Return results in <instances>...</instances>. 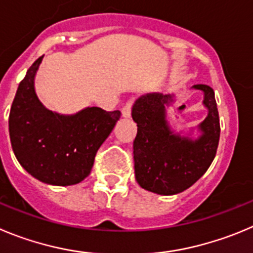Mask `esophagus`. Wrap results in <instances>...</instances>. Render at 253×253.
<instances>
[{
    "label": "esophagus",
    "mask_w": 253,
    "mask_h": 253,
    "mask_svg": "<svg viewBox=\"0 0 253 253\" xmlns=\"http://www.w3.org/2000/svg\"><path fill=\"white\" fill-rule=\"evenodd\" d=\"M132 105H133V100H129L125 103V106L122 107V117L127 119V117H129V116H131Z\"/></svg>",
    "instance_id": "34e87169"
}]
</instances>
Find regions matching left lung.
I'll return each instance as SVG.
<instances>
[{"mask_svg": "<svg viewBox=\"0 0 253 253\" xmlns=\"http://www.w3.org/2000/svg\"><path fill=\"white\" fill-rule=\"evenodd\" d=\"M205 94L209 115L198 128L202 134L192 141L173 133L166 120L169 94L147 93L132 107L137 124L133 141L134 174L138 185L159 195H176L187 190L209 169L219 141V117L214 92L207 84H195Z\"/></svg>", "mask_w": 253, "mask_h": 253, "instance_id": "1", "label": "left lung"}]
</instances>
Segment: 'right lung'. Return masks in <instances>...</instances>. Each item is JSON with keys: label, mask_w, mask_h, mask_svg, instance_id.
Masks as SVG:
<instances>
[{"label": "right lung", "mask_w": 253, "mask_h": 253, "mask_svg": "<svg viewBox=\"0 0 253 253\" xmlns=\"http://www.w3.org/2000/svg\"><path fill=\"white\" fill-rule=\"evenodd\" d=\"M42 56L28 68L20 82L9 111L11 145L21 166L48 185H76L91 172L97 153L121 117L87 107L65 116L43 107L35 92V75Z\"/></svg>", "instance_id": "obj_1"}]
</instances>
